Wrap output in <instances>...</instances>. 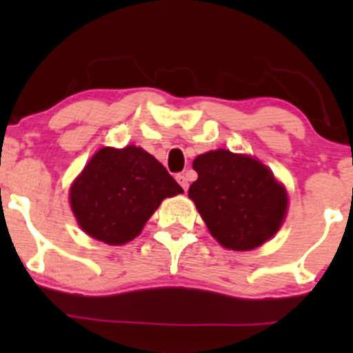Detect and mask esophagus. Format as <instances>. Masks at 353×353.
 <instances>
[{
    "label": "esophagus",
    "instance_id": "1",
    "mask_svg": "<svg viewBox=\"0 0 353 353\" xmlns=\"http://www.w3.org/2000/svg\"><path fill=\"white\" fill-rule=\"evenodd\" d=\"M176 179H177V182H179V184H181L182 189L188 190V188H189V181H188V176H185V174H177Z\"/></svg>",
    "mask_w": 353,
    "mask_h": 353
}]
</instances>
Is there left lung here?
<instances>
[{
    "mask_svg": "<svg viewBox=\"0 0 353 353\" xmlns=\"http://www.w3.org/2000/svg\"><path fill=\"white\" fill-rule=\"evenodd\" d=\"M197 181L189 188L210 236L232 250H252L275 236L289 197L269 168L252 156L217 149L192 163Z\"/></svg>",
    "mask_w": 353,
    "mask_h": 353,
    "instance_id": "obj_1",
    "label": "left lung"
}]
</instances>
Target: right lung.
Listing matches in <instances>:
<instances>
[{
	"label": "right lung",
	"mask_w": 353,
	"mask_h": 353,
	"mask_svg": "<svg viewBox=\"0 0 353 353\" xmlns=\"http://www.w3.org/2000/svg\"><path fill=\"white\" fill-rule=\"evenodd\" d=\"M181 192L164 165L143 148H103L72 182L70 204L88 236L123 245L139 236L165 197Z\"/></svg>",
	"instance_id": "obj_1"
}]
</instances>
